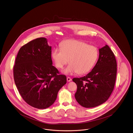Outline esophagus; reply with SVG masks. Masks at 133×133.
<instances>
[{"mask_svg":"<svg viewBox=\"0 0 133 133\" xmlns=\"http://www.w3.org/2000/svg\"><path fill=\"white\" fill-rule=\"evenodd\" d=\"M67 82H71V81H72V79L70 78V77H67Z\"/></svg>","mask_w":133,"mask_h":133,"instance_id":"esophagus-1","label":"esophagus"}]
</instances>
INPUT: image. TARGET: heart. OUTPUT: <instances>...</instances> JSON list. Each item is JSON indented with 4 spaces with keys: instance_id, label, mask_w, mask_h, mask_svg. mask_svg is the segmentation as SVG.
Returning a JSON list of instances; mask_svg holds the SVG:
<instances>
[{
    "instance_id": "1",
    "label": "heart",
    "mask_w": 133,
    "mask_h": 133,
    "mask_svg": "<svg viewBox=\"0 0 133 133\" xmlns=\"http://www.w3.org/2000/svg\"><path fill=\"white\" fill-rule=\"evenodd\" d=\"M61 48H55L52 57L56 66L62 69L70 62L63 71L65 75L78 73L84 74L88 73L94 66L98 56L97 48L77 40H66L61 43Z\"/></svg>"
}]
</instances>
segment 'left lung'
<instances>
[{
  "label": "left lung",
  "instance_id": "1",
  "mask_svg": "<svg viewBox=\"0 0 133 133\" xmlns=\"http://www.w3.org/2000/svg\"><path fill=\"white\" fill-rule=\"evenodd\" d=\"M117 74L115 57L110 48L105 45L99 48L96 64L85 76L73 79L77 85L75 95L81 106L92 108L103 103L114 89Z\"/></svg>",
  "mask_w": 133,
  "mask_h": 133
}]
</instances>
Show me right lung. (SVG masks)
Here are the masks:
<instances>
[{"instance_id": "add662e5", "label": "right lung", "mask_w": 133, "mask_h": 133, "mask_svg": "<svg viewBox=\"0 0 133 133\" xmlns=\"http://www.w3.org/2000/svg\"><path fill=\"white\" fill-rule=\"evenodd\" d=\"M51 46L44 37L23 46L13 68L15 83L23 99L38 109L52 105L59 90L66 84V77L59 75L52 65Z\"/></svg>"}]
</instances>
